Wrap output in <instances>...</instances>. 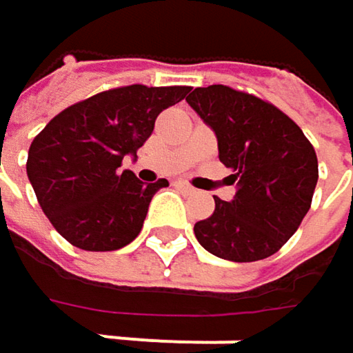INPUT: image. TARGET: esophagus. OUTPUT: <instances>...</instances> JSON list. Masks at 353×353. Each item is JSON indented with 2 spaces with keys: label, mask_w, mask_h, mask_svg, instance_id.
Instances as JSON below:
<instances>
[{
  "label": "esophagus",
  "mask_w": 353,
  "mask_h": 353,
  "mask_svg": "<svg viewBox=\"0 0 353 353\" xmlns=\"http://www.w3.org/2000/svg\"><path fill=\"white\" fill-rule=\"evenodd\" d=\"M176 185L179 188V190H183V192H194V188H192V185H190L188 181H183V179H177Z\"/></svg>",
  "instance_id": "34e87169"
}]
</instances>
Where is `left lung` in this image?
<instances>
[{"mask_svg": "<svg viewBox=\"0 0 353 353\" xmlns=\"http://www.w3.org/2000/svg\"><path fill=\"white\" fill-rule=\"evenodd\" d=\"M185 102L216 137L233 172V200L194 225L198 243L229 261H257L284 245L311 208L317 155L303 130L276 106L227 85L196 88Z\"/></svg>", "mask_w": 353, "mask_h": 353, "instance_id": "8db88e82", "label": "left lung"}]
</instances>
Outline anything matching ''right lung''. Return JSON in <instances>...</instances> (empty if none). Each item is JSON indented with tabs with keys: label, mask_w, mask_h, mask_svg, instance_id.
Segmentation results:
<instances>
[{
	"label": "right lung",
	"mask_w": 353,
	"mask_h": 353,
	"mask_svg": "<svg viewBox=\"0 0 353 353\" xmlns=\"http://www.w3.org/2000/svg\"><path fill=\"white\" fill-rule=\"evenodd\" d=\"M185 94V85L108 90L57 114L32 141L26 174L42 212L71 245L114 251L141 233L151 198L170 183H145L120 165L137 159L157 116Z\"/></svg>",
	"instance_id": "1"
}]
</instances>
